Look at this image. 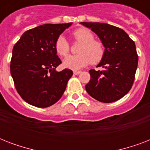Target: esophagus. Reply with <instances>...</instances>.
I'll use <instances>...</instances> for the list:
<instances>
[{
    "instance_id": "1",
    "label": "esophagus",
    "mask_w": 150,
    "mask_h": 150,
    "mask_svg": "<svg viewBox=\"0 0 150 150\" xmlns=\"http://www.w3.org/2000/svg\"><path fill=\"white\" fill-rule=\"evenodd\" d=\"M81 72H82L81 71H73V73H74V75H79V74Z\"/></svg>"
}]
</instances>
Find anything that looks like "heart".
<instances>
[{
	"label": "heart",
	"mask_w": 150,
	"mask_h": 150,
	"mask_svg": "<svg viewBox=\"0 0 150 150\" xmlns=\"http://www.w3.org/2000/svg\"><path fill=\"white\" fill-rule=\"evenodd\" d=\"M75 40L82 43L79 49V54L70 55L64 59L63 65L69 69L79 70L92 62L99 63L104 55V47L100 41L94 40L93 34L89 29L81 28L73 33ZM55 50L61 57L66 56L69 52V43L64 36H60L55 43Z\"/></svg>",
	"instance_id": "heart-1"
}]
</instances>
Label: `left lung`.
Returning <instances> with one entry per match:
<instances>
[{
	"label": "left lung",
	"mask_w": 150,
	"mask_h": 150,
	"mask_svg": "<svg viewBox=\"0 0 150 150\" xmlns=\"http://www.w3.org/2000/svg\"><path fill=\"white\" fill-rule=\"evenodd\" d=\"M98 36L104 55L97 64L103 70H89L91 79L86 85L89 96L103 103L122 98L132 86L138 66L135 42L123 29L107 23L80 22Z\"/></svg>",
	"instance_id": "obj_1"
}]
</instances>
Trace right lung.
I'll return each instance as SVG.
<instances>
[{"mask_svg":"<svg viewBox=\"0 0 150 150\" xmlns=\"http://www.w3.org/2000/svg\"><path fill=\"white\" fill-rule=\"evenodd\" d=\"M71 25H42L25 32L14 46L11 75L18 93L29 104L50 107L63 95L73 72L70 69L56 70L61 61L55 43Z\"/></svg>","mask_w":150,"mask_h":150,"instance_id":"add662e5","label":"right lung"}]
</instances>
